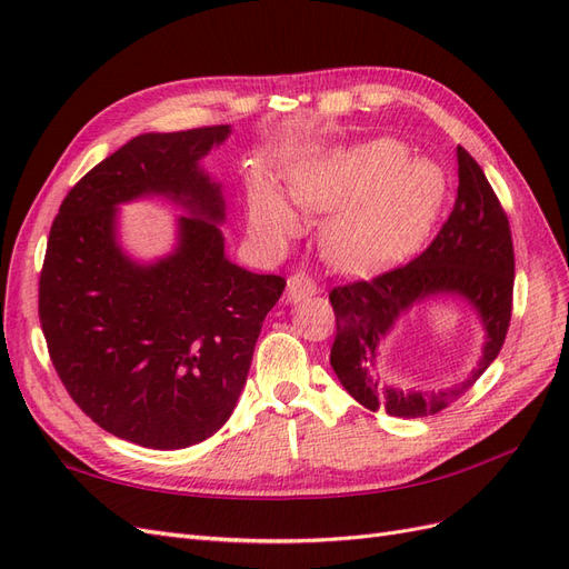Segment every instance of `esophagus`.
Returning <instances> with one entry per match:
<instances>
[{
	"label": "esophagus",
	"mask_w": 569,
	"mask_h": 569,
	"mask_svg": "<svg viewBox=\"0 0 569 569\" xmlns=\"http://www.w3.org/2000/svg\"><path fill=\"white\" fill-rule=\"evenodd\" d=\"M316 291H318V284L313 282V278H308L306 272H295V274H289L284 297L289 303H297V301L313 297Z\"/></svg>",
	"instance_id": "esophagus-1"
}]
</instances>
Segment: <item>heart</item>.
<instances>
[{"label": "heart", "mask_w": 569, "mask_h": 569, "mask_svg": "<svg viewBox=\"0 0 569 569\" xmlns=\"http://www.w3.org/2000/svg\"><path fill=\"white\" fill-rule=\"evenodd\" d=\"M289 197L306 213H330L320 247L341 270L366 272L406 253L432 226L443 178L427 161L406 159L403 144L375 140L318 153L295 170ZM251 228L268 242L301 230V216L270 187L251 197Z\"/></svg>", "instance_id": "heart-1"}]
</instances>
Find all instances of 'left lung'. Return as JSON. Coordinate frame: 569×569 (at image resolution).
Wrapping results in <instances>:
<instances>
[{
    "instance_id": "8db88e82",
    "label": "left lung",
    "mask_w": 569,
    "mask_h": 569,
    "mask_svg": "<svg viewBox=\"0 0 569 569\" xmlns=\"http://www.w3.org/2000/svg\"><path fill=\"white\" fill-rule=\"evenodd\" d=\"M458 197L451 216L418 258L330 291L337 335L330 363L353 399L391 418H427L470 389L501 351L515 287V251L510 222L485 170L458 147ZM429 296H460L478 308L488 343L480 368L468 383L449 392H406L385 388L373 375L379 341L392 322Z\"/></svg>"
}]
</instances>
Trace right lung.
Masks as SVG:
<instances>
[{
  "label": "right lung",
  "mask_w": 569,
  "mask_h": 569,
  "mask_svg": "<svg viewBox=\"0 0 569 569\" xmlns=\"http://www.w3.org/2000/svg\"><path fill=\"white\" fill-rule=\"evenodd\" d=\"M228 134L134 137L73 184L49 230L38 313L51 366L84 416L147 449H187L228 422L287 284L226 258V203L199 159ZM144 193L190 211L179 249L153 267L114 242V206Z\"/></svg>",
  "instance_id": "obj_1"
}]
</instances>
